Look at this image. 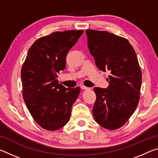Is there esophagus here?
Returning a JSON list of instances; mask_svg holds the SVG:
<instances>
[{
  "label": "esophagus",
  "mask_w": 158,
  "mask_h": 158,
  "mask_svg": "<svg viewBox=\"0 0 158 158\" xmlns=\"http://www.w3.org/2000/svg\"><path fill=\"white\" fill-rule=\"evenodd\" d=\"M81 89H83V90H90L89 88L85 86V85H81Z\"/></svg>",
  "instance_id": "obj_1"
}]
</instances>
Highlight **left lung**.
Here are the masks:
<instances>
[{
	"label": "left lung",
	"instance_id": "obj_1",
	"mask_svg": "<svg viewBox=\"0 0 158 158\" xmlns=\"http://www.w3.org/2000/svg\"><path fill=\"white\" fill-rule=\"evenodd\" d=\"M88 47L100 70H109L107 89L96 87L93 109L95 121L105 129L124 125L140 98L141 71L135 49L124 37L105 31L86 30Z\"/></svg>",
	"mask_w": 158,
	"mask_h": 158
}]
</instances>
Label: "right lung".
<instances>
[{
    "mask_svg": "<svg viewBox=\"0 0 158 158\" xmlns=\"http://www.w3.org/2000/svg\"><path fill=\"white\" fill-rule=\"evenodd\" d=\"M83 31H56L37 39L29 49L21 68L22 95L40 126L55 131L68 123L80 87L66 89L56 79L66 66L68 52Z\"/></svg>",
    "mask_w": 158,
    "mask_h": 158,
    "instance_id": "1",
    "label": "right lung"
}]
</instances>
